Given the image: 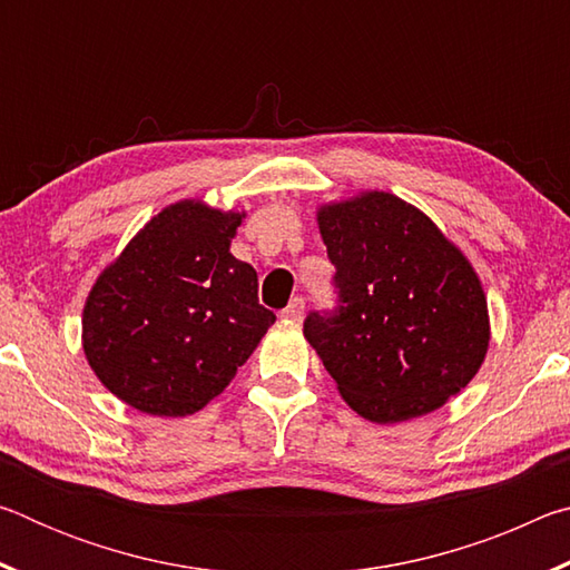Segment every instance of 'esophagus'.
I'll use <instances>...</instances> for the list:
<instances>
[{"mask_svg": "<svg viewBox=\"0 0 570 570\" xmlns=\"http://www.w3.org/2000/svg\"><path fill=\"white\" fill-rule=\"evenodd\" d=\"M304 308H306L304 298H302V296H294L292 302H288V306L282 312V316H284V320H288V322H302Z\"/></svg>", "mask_w": 570, "mask_h": 570, "instance_id": "obj_1", "label": "esophagus"}]
</instances>
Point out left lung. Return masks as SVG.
Here are the masks:
<instances>
[{
	"label": "left lung",
	"mask_w": 570,
	"mask_h": 570,
	"mask_svg": "<svg viewBox=\"0 0 570 570\" xmlns=\"http://www.w3.org/2000/svg\"><path fill=\"white\" fill-rule=\"evenodd\" d=\"M336 306L304 336L346 404L392 424L428 414L475 377L490 342L480 278L432 220L392 193L320 208Z\"/></svg>",
	"instance_id": "obj_1"
}]
</instances>
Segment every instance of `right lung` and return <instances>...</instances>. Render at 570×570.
Segmentation results:
<instances>
[{
    "instance_id": "add662e5",
    "label": "right lung",
    "mask_w": 570,
    "mask_h": 570,
    "mask_svg": "<svg viewBox=\"0 0 570 570\" xmlns=\"http://www.w3.org/2000/svg\"><path fill=\"white\" fill-rule=\"evenodd\" d=\"M244 214L180 200L105 268L82 312L85 356L130 407L186 417L218 397L274 312L254 266L230 254Z\"/></svg>"
}]
</instances>
